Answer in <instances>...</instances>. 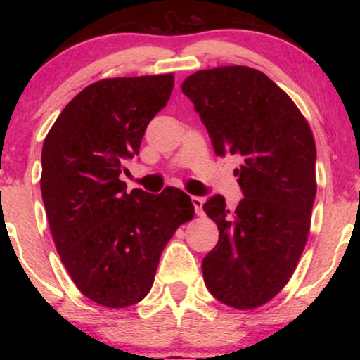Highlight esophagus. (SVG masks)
Instances as JSON below:
<instances>
[{
	"label": "esophagus",
	"mask_w": 360,
	"mask_h": 360,
	"mask_svg": "<svg viewBox=\"0 0 360 360\" xmlns=\"http://www.w3.org/2000/svg\"><path fill=\"white\" fill-rule=\"evenodd\" d=\"M191 203H193V206H195L196 214L198 216L203 214V203H205L203 198H200V196H191Z\"/></svg>",
	"instance_id": "1"
}]
</instances>
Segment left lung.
<instances>
[{
	"instance_id": "1",
	"label": "left lung",
	"mask_w": 360,
	"mask_h": 360,
	"mask_svg": "<svg viewBox=\"0 0 360 360\" xmlns=\"http://www.w3.org/2000/svg\"><path fill=\"white\" fill-rule=\"evenodd\" d=\"M181 91L195 105L218 155H239L244 198L203 205L219 240L203 259L211 295L236 309L270 302L288 283L307 244L316 196V146L302 111L265 73L244 65L198 70Z\"/></svg>"
}]
</instances>
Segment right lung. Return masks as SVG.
I'll return each mask as SVG.
<instances>
[{"label": "right lung", "instance_id": "right-lung-1", "mask_svg": "<svg viewBox=\"0 0 360 360\" xmlns=\"http://www.w3.org/2000/svg\"><path fill=\"white\" fill-rule=\"evenodd\" d=\"M172 88L174 73L91 83L63 108L44 141L41 191L53 243L73 283L101 307L141 302L162 250L195 214L179 188L127 193L120 180Z\"/></svg>", "mask_w": 360, "mask_h": 360}]
</instances>
